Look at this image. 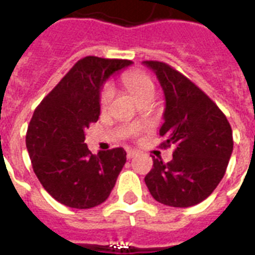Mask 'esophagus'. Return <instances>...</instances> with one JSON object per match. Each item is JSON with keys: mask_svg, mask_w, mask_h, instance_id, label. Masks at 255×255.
<instances>
[{"mask_svg": "<svg viewBox=\"0 0 255 255\" xmlns=\"http://www.w3.org/2000/svg\"><path fill=\"white\" fill-rule=\"evenodd\" d=\"M136 155H137V151H135V149H127L128 159H132V157H135Z\"/></svg>", "mask_w": 255, "mask_h": 255, "instance_id": "1", "label": "esophagus"}]
</instances>
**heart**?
I'll use <instances>...</instances> for the list:
<instances>
[{
    "label": "heart",
    "instance_id": "obj_1",
    "mask_svg": "<svg viewBox=\"0 0 255 255\" xmlns=\"http://www.w3.org/2000/svg\"><path fill=\"white\" fill-rule=\"evenodd\" d=\"M122 83L126 86L128 91L131 92L132 96L139 99L140 96L145 95L148 92L155 91V86H153V82L147 74L143 73V71H139V70H129V71H126V73L122 75ZM114 98V87L111 85H104L102 91H100L99 102L102 107H107L110 102ZM137 132V128H133L132 129V133H136Z\"/></svg>",
    "mask_w": 255,
    "mask_h": 255
}]
</instances>
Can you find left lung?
<instances>
[{
  "instance_id": "1",
  "label": "left lung",
  "mask_w": 255,
  "mask_h": 255,
  "mask_svg": "<svg viewBox=\"0 0 255 255\" xmlns=\"http://www.w3.org/2000/svg\"><path fill=\"white\" fill-rule=\"evenodd\" d=\"M143 65L156 74L165 95L161 147H176L169 163L153 157L144 181L152 197L164 205H197L225 174L233 152L232 127L217 104L177 70L157 61Z\"/></svg>"
}]
</instances>
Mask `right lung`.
I'll return each instance as SVG.
<instances>
[{
  "label": "right lung",
  "mask_w": 255,
  "mask_h": 255,
  "mask_svg": "<svg viewBox=\"0 0 255 255\" xmlns=\"http://www.w3.org/2000/svg\"><path fill=\"white\" fill-rule=\"evenodd\" d=\"M127 59L86 57L78 61L35 108L26 133L34 173L63 205L90 209L108 198L127 153L114 148L92 155L85 131L100 115V90Z\"/></svg>",
  "instance_id": "right-lung-1"
}]
</instances>
